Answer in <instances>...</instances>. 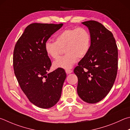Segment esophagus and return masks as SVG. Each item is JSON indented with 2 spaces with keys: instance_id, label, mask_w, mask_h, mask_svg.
I'll return each instance as SVG.
<instances>
[{
  "instance_id": "obj_1",
  "label": "esophagus",
  "mask_w": 130,
  "mask_h": 130,
  "mask_svg": "<svg viewBox=\"0 0 130 130\" xmlns=\"http://www.w3.org/2000/svg\"><path fill=\"white\" fill-rule=\"evenodd\" d=\"M73 70H70V69H67L65 70V72L67 74H70V73H72Z\"/></svg>"
}]
</instances>
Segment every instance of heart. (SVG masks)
<instances>
[{
    "instance_id": "obj_1",
    "label": "heart",
    "mask_w": 130,
    "mask_h": 130,
    "mask_svg": "<svg viewBox=\"0 0 130 130\" xmlns=\"http://www.w3.org/2000/svg\"><path fill=\"white\" fill-rule=\"evenodd\" d=\"M91 45V36L86 28L83 27L67 28L58 34L55 41L47 40L44 50L47 56L52 59L59 57L62 49L66 55L53 63L55 69L72 68L78 58L85 57Z\"/></svg>"
}]
</instances>
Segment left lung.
<instances>
[{
  "instance_id": "8db88e82",
  "label": "left lung",
  "mask_w": 130,
  "mask_h": 130,
  "mask_svg": "<svg viewBox=\"0 0 130 130\" xmlns=\"http://www.w3.org/2000/svg\"><path fill=\"white\" fill-rule=\"evenodd\" d=\"M89 28L91 45L88 53L74 69L78 77L77 93L89 103H95L109 93L116 79L118 47L111 32L101 23H82Z\"/></svg>"
}]
</instances>
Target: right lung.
I'll return each instance as SVG.
<instances>
[{
  "mask_svg": "<svg viewBox=\"0 0 130 130\" xmlns=\"http://www.w3.org/2000/svg\"><path fill=\"white\" fill-rule=\"evenodd\" d=\"M62 25L30 24L14 48L13 66L18 83L30 102L42 108L57 103L67 77L61 68L48 73L52 62L44 50L45 42Z\"/></svg>",
  "mask_w": 130,
  "mask_h": 130,
  "instance_id": "add662e5",
  "label": "right lung"
}]
</instances>
